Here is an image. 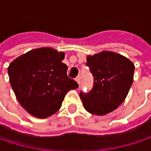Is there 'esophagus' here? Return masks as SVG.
I'll return each mask as SVG.
<instances>
[{
	"instance_id": "34e87169",
	"label": "esophagus",
	"mask_w": 151,
	"mask_h": 151,
	"mask_svg": "<svg viewBox=\"0 0 151 151\" xmlns=\"http://www.w3.org/2000/svg\"><path fill=\"white\" fill-rule=\"evenodd\" d=\"M75 80L77 81V83L79 85V84H80V81H81V78H80V76H78V77L76 78Z\"/></svg>"
}]
</instances>
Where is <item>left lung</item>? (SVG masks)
<instances>
[{
    "mask_svg": "<svg viewBox=\"0 0 151 151\" xmlns=\"http://www.w3.org/2000/svg\"><path fill=\"white\" fill-rule=\"evenodd\" d=\"M86 65L93 76V86L89 93H79L85 109L95 115L115 110L133 83L134 64L122 55L104 50L87 56Z\"/></svg>",
    "mask_w": 151,
    "mask_h": 151,
    "instance_id": "obj_1",
    "label": "left lung"
}]
</instances>
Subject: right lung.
Wrapping results in <instances>:
<instances>
[{
	"mask_svg": "<svg viewBox=\"0 0 151 151\" xmlns=\"http://www.w3.org/2000/svg\"><path fill=\"white\" fill-rule=\"evenodd\" d=\"M64 58V52L45 47L29 50L10 63V85L19 103L31 115L42 119L52 115L67 92L78 86L66 74Z\"/></svg>",
	"mask_w": 151,
	"mask_h": 151,
	"instance_id": "1",
	"label": "right lung"
}]
</instances>
